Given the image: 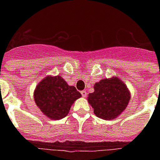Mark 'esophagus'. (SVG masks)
Returning <instances> with one entry per match:
<instances>
[{
  "mask_svg": "<svg viewBox=\"0 0 160 160\" xmlns=\"http://www.w3.org/2000/svg\"><path fill=\"white\" fill-rule=\"evenodd\" d=\"M86 95H87V93H86V91H85V90H82V91H81V95H82L83 97H85V96H86Z\"/></svg>",
  "mask_w": 160,
  "mask_h": 160,
  "instance_id": "obj_1",
  "label": "esophagus"
}]
</instances>
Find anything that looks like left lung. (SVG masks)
Returning a JSON list of instances; mask_svg holds the SVG:
<instances>
[{"mask_svg": "<svg viewBox=\"0 0 160 160\" xmlns=\"http://www.w3.org/2000/svg\"><path fill=\"white\" fill-rule=\"evenodd\" d=\"M94 90L89 94L88 101L95 115L103 119H115L128 106L130 100L125 84L115 76L96 82Z\"/></svg>", "mask_w": 160, "mask_h": 160, "instance_id": "1", "label": "left lung"}]
</instances>
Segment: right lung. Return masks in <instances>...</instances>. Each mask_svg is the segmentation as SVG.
<instances>
[{
	"label": "right lung",
	"mask_w": 160,
	"mask_h": 160,
	"mask_svg": "<svg viewBox=\"0 0 160 160\" xmlns=\"http://www.w3.org/2000/svg\"><path fill=\"white\" fill-rule=\"evenodd\" d=\"M81 94L70 86L61 76H46L34 91V100L45 115L54 120L63 119L68 114L75 100Z\"/></svg>",
	"instance_id": "add662e5"
}]
</instances>
